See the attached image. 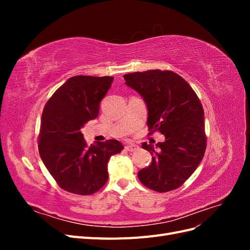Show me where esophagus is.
Here are the masks:
<instances>
[{"mask_svg": "<svg viewBox=\"0 0 250 250\" xmlns=\"http://www.w3.org/2000/svg\"><path fill=\"white\" fill-rule=\"evenodd\" d=\"M125 148H126V150H127V151H130V152H133V151H135V150H138V149H139V146H138V145H135V144H131V143H129V144H127V145L125 146Z\"/></svg>", "mask_w": 250, "mask_h": 250, "instance_id": "esophagus-1", "label": "esophagus"}]
</instances>
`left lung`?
Masks as SVG:
<instances>
[{"instance_id":"1","label":"left lung","mask_w":250,"mask_h":250,"mask_svg":"<svg viewBox=\"0 0 250 250\" xmlns=\"http://www.w3.org/2000/svg\"><path fill=\"white\" fill-rule=\"evenodd\" d=\"M124 79L147 105L150 133L158 130L165 135V142L155 147L142 144L152 162L139 171V179L156 192L175 190L197 169L206 152L202 105L190 84L171 71L135 72Z\"/></svg>"}]
</instances>
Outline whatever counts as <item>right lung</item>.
<instances>
[{
  "label": "right lung",
  "instance_id": "obj_1",
  "mask_svg": "<svg viewBox=\"0 0 250 250\" xmlns=\"http://www.w3.org/2000/svg\"><path fill=\"white\" fill-rule=\"evenodd\" d=\"M113 77L74 76L67 79L44 105L39 151L42 163L58 186L73 194L90 195L108 179L110 156L124 146L117 140L92 144L81 128L99 115L100 102Z\"/></svg>",
  "mask_w": 250,
  "mask_h": 250
}]
</instances>
